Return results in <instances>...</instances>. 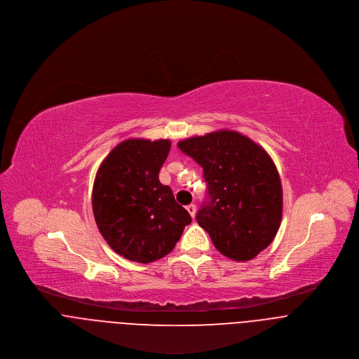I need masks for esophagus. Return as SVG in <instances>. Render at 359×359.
Returning <instances> with one entry per match:
<instances>
[{
  "label": "esophagus",
  "instance_id": "1",
  "mask_svg": "<svg viewBox=\"0 0 359 359\" xmlns=\"http://www.w3.org/2000/svg\"><path fill=\"white\" fill-rule=\"evenodd\" d=\"M186 210H187V212L190 214V216L194 219V216H196V212H197V207L194 205V204H190V205H187L186 207Z\"/></svg>",
  "mask_w": 359,
  "mask_h": 359
}]
</instances>
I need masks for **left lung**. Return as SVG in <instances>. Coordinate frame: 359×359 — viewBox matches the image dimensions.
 I'll return each mask as SVG.
<instances>
[{"label":"left lung","instance_id":"obj_1","mask_svg":"<svg viewBox=\"0 0 359 359\" xmlns=\"http://www.w3.org/2000/svg\"><path fill=\"white\" fill-rule=\"evenodd\" d=\"M177 147L204 170L208 201L197 212L216 250L250 261L275 238L283 212L279 172L269 154L247 136L219 130Z\"/></svg>","mask_w":359,"mask_h":359}]
</instances>
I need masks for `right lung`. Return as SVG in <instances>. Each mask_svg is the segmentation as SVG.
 <instances>
[{"instance_id": "obj_1", "label": "right lung", "mask_w": 359, "mask_h": 359, "mask_svg": "<svg viewBox=\"0 0 359 359\" xmlns=\"http://www.w3.org/2000/svg\"><path fill=\"white\" fill-rule=\"evenodd\" d=\"M169 140L129 139L102 161L93 187V212L108 245L129 261L149 264L168 255L190 214L180 207L159 170Z\"/></svg>"}]
</instances>
